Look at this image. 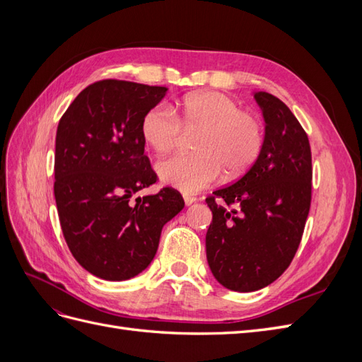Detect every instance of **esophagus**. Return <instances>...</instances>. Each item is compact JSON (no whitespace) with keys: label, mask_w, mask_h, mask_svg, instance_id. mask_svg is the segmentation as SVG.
<instances>
[{"label":"esophagus","mask_w":362,"mask_h":362,"mask_svg":"<svg viewBox=\"0 0 362 362\" xmlns=\"http://www.w3.org/2000/svg\"><path fill=\"white\" fill-rule=\"evenodd\" d=\"M196 201H198V199H196V198H193V196H190V194H184V202H185V205H192V204H194Z\"/></svg>","instance_id":"obj_1"}]
</instances>
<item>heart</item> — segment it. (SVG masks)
I'll return each mask as SVG.
<instances>
[{
  "instance_id": "b5f03b06",
  "label": "heart",
  "mask_w": 362,
  "mask_h": 362,
  "mask_svg": "<svg viewBox=\"0 0 362 362\" xmlns=\"http://www.w3.org/2000/svg\"><path fill=\"white\" fill-rule=\"evenodd\" d=\"M152 107L141 119L140 134L156 154H166L178 144L181 128H199L196 154L173 156L157 164L163 184L184 193H196L221 177L235 178L258 160L264 131L259 119L233 98L221 92H196L184 96L173 108Z\"/></svg>"
}]
</instances>
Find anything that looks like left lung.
Here are the masks:
<instances>
[{"mask_svg": "<svg viewBox=\"0 0 362 362\" xmlns=\"http://www.w3.org/2000/svg\"><path fill=\"white\" fill-rule=\"evenodd\" d=\"M264 119V145L242 178L213 192L206 205V261L228 290L250 293L276 281L299 247L311 205L308 136L290 108L267 92H254ZM239 211L217 206L215 199Z\"/></svg>", "mask_w": 362, "mask_h": 362, "instance_id": "obj_1", "label": "left lung"}]
</instances>
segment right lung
<instances>
[{
    "instance_id": "1",
    "label": "right lung",
    "mask_w": 362,
    "mask_h": 362,
    "mask_svg": "<svg viewBox=\"0 0 362 362\" xmlns=\"http://www.w3.org/2000/svg\"><path fill=\"white\" fill-rule=\"evenodd\" d=\"M168 87L103 80L75 98L56 136L54 196L74 258L92 275L127 281L154 259L161 229L182 208L173 189L131 196L157 181L140 124Z\"/></svg>"
}]
</instances>
